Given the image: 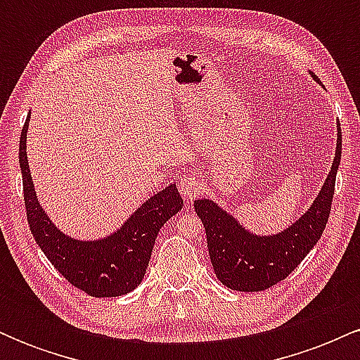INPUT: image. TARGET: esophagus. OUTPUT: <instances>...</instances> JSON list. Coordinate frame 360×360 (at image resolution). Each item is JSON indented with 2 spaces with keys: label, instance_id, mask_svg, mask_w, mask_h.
Returning a JSON list of instances; mask_svg holds the SVG:
<instances>
[{
  "label": "esophagus",
  "instance_id": "1",
  "mask_svg": "<svg viewBox=\"0 0 360 360\" xmlns=\"http://www.w3.org/2000/svg\"><path fill=\"white\" fill-rule=\"evenodd\" d=\"M177 188H179V193L181 196L184 198V200H193L194 196H198V194L201 193V189H203V183H201V179L198 176H186L183 179L179 181V184H177Z\"/></svg>",
  "mask_w": 360,
  "mask_h": 360
}]
</instances>
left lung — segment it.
<instances>
[{
  "label": "left lung",
  "instance_id": "8db88e82",
  "mask_svg": "<svg viewBox=\"0 0 360 360\" xmlns=\"http://www.w3.org/2000/svg\"><path fill=\"white\" fill-rule=\"evenodd\" d=\"M313 76V74H311ZM316 79V76H313ZM342 157V130L337 125V150L332 171L313 205L286 230L272 235L250 233L212 200L194 201V212L205 225L210 259L217 278L233 291H264L286 279L323 233L335 193Z\"/></svg>",
  "mask_w": 360,
  "mask_h": 360
}]
</instances>
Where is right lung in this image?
Listing matches in <instances>:
<instances>
[{"mask_svg": "<svg viewBox=\"0 0 360 360\" xmlns=\"http://www.w3.org/2000/svg\"><path fill=\"white\" fill-rule=\"evenodd\" d=\"M28 122L30 111L20 137V167L27 220L37 245L72 286L89 296L113 298L127 295L142 283L159 230L183 208V198L176 184H169L148 198L108 237L98 240L69 237L53 225L37 200L27 159Z\"/></svg>", "mask_w": 360, "mask_h": 360, "instance_id": "obj_1", "label": "right lung"}]
</instances>
